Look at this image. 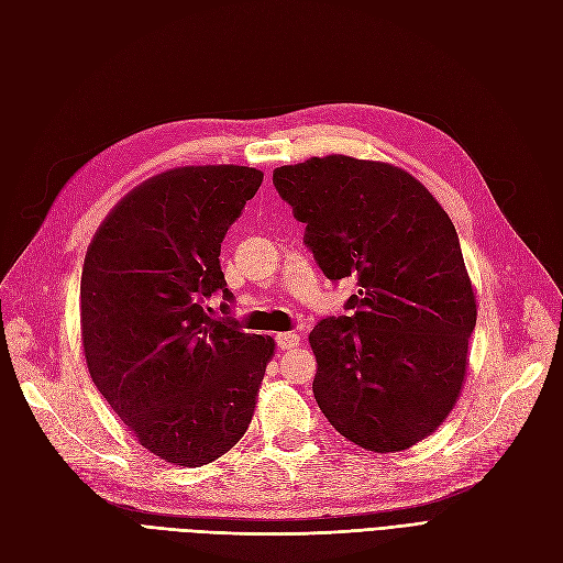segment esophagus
<instances>
[{"instance_id": "obj_1", "label": "esophagus", "mask_w": 563, "mask_h": 563, "mask_svg": "<svg viewBox=\"0 0 563 563\" xmlns=\"http://www.w3.org/2000/svg\"><path fill=\"white\" fill-rule=\"evenodd\" d=\"M277 346L284 349V352H288V349H296L300 344V335L298 333H277L275 338Z\"/></svg>"}]
</instances>
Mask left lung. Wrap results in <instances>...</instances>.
Masks as SVG:
<instances>
[{
  "instance_id": "1",
  "label": "left lung",
  "mask_w": 563,
  "mask_h": 563,
  "mask_svg": "<svg viewBox=\"0 0 563 563\" xmlns=\"http://www.w3.org/2000/svg\"><path fill=\"white\" fill-rule=\"evenodd\" d=\"M331 282L354 277L349 314L309 333L314 398L367 452H400L448 419L468 367L475 294L456 228L400 167L349 156L273 172Z\"/></svg>"
}]
</instances>
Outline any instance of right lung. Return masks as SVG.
I'll return each instance as SVG.
<instances>
[{
    "mask_svg": "<svg viewBox=\"0 0 563 563\" xmlns=\"http://www.w3.org/2000/svg\"><path fill=\"white\" fill-rule=\"evenodd\" d=\"M261 184L240 165L163 172L111 209L84 261L88 373L140 444L177 466L235 448L275 354L273 338L205 305L223 294L230 309L221 242Z\"/></svg>",
    "mask_w": 563,
    "mask_h": 563,
    "instance_id": "right-lung-1",
    "label": "right lung"
}]
</instances>
